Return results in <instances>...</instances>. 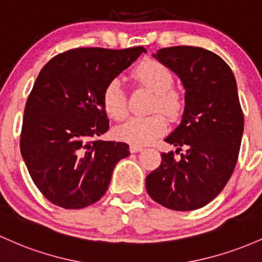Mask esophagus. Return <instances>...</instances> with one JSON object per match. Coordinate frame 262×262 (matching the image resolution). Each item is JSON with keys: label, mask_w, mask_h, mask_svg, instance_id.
<instances>
[{"label": "esophagus", "mask_w": 262, "mask_h": 262, "mask_svg": "<svg viewBox=\"0 0 262 262\" xmlns=\"http://www.w3.org/2000/svg\"><path fill=\"white\" fill-rule=\"evenodd\" d=\"M142 148H143V147L140 146V145H131L130 146V152H131V154H136V152H140Z\"/></svg>", "instance_id": "esophagus-1"}]
</instances>
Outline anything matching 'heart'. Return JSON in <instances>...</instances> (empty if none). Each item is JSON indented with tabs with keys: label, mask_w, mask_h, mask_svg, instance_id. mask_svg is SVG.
Listing matches in <instances>:
<instances>
[{
	"label": "heart",
	"mask_w": 262,
	"mask_h": 262,
	"mask_svg": "<svg viewBox=\"0 0 262 262\" xmlns=\"http://www.w3.org/2000/svg\"><path fill=\"white\" fill-rule=\"evenodd\" d=\"M132 79L139 86L155 94L151 113H163L169 119L182 116L186 100L183 94L173 86L174 75L166 66L156 60H146L135 68ZM102 106L108 117L121 120L127 113V99L122 85L117 79L108 81L102 90ZM168 128L167 119L162 114L147 117H130L115 128L119 140L132 145H145L161 136Z\"/></svg>",
	"instance_id": "1"
}]
</instances>
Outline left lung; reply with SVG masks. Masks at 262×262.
Instances as JSON below:
<instances>
[{"instance_id":"left-lung-1","label":"left lung","mask_w":262,"mask_h":262,"mask_svg":"<svg viewBox=\"0 0 262 262\" xmlns=\"http://www.w3.org/2000/svg\"><path fill=\"white\" fill-rule=\"evenodd\" d=\"M181 78L186 108L166 142L186 148L162 154L157 169L146 177L148 195L172 210L204 207L233 174L244 132V114L236 81L215 53L190 46L162 48L154 55Z\"/></svg>"}]
</instances>
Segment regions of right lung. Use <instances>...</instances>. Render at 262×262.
<instances>
[{"mask_svg": "<svg viewBox=\"0 0 262 262\" xmlns=\"http://www.w3.org/2000/svg\"><path fill=\"white\" fill-rule=\"evenodd\" d=\"M143 47L75 48L55 55L38 74L25 107L20 154L40 193L64 209H81L106 193L123 142L101 141L108 130L102 90Z\"/></svg>", "mask_w": 262, "mask_h": 262, "instance_id": "right-lung-1", "label": "right lung"}]
</instances>
